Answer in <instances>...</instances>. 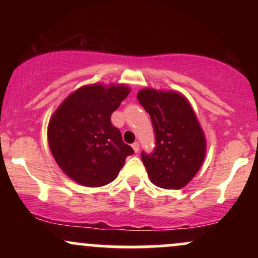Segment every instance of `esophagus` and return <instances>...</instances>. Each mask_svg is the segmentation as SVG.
Returning <instances> with one entry per match:
<instances>
[{"label":"esophagus","instance_id":"esophagus-1","mask_svg":"<svg viewBox=\"0 0 258 258\" xmlns=\"http://www.w3.org/2000/svg\"><path fill=\"white\" fill-rule=\"evenodd\" d=\"M132 148H133V152L138 153L139 152V143H138V142H135V143L132 144Z\"/></svg>","mask_w":258,"mask_h":258}]
</instances>
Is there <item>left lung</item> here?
Masks as SVG:
<instances>
[{
  "label": "left lung",
  "instance_id": "1",
  "mask_svg": "<svg viewBox=\"0 0 258 258\" xmlns=\"http://www.w3.org/2000/svg\"><path fill=\"white\" fill-rule=\"evenodd\" d=\"M155 131V149L142 153L153 184L180 189L193 179L206 155L205 133L184 96L176 91L143 88L137 93Z\"/></svg>",
  "mask_w": 258,
  "mask_h": 258
}]
</instances>
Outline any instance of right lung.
<instances>
[{
  "instance_id": "add662e5",
  "label": "right lung",
  "mask_w": 258,
  "mask_h": 258,
  "mask_svg": "<svg viewBox=\"0 0 258 258\" xmlns=\"http://www.w3.org/2000/svg\"><path fill=\"white\" fill-rule=\"evenodd\" d=\"M130 92L128 86L121 84L86 85L53 112L47 128L49 149L74 182L91 188L108 184L133 154L110 121Z\"/></svg>"
}]
</instances>
